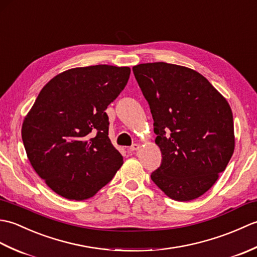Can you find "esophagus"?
Listing matches in <instances>:
<instances>
[{
    "instance_id": "esophagus-1",
    "label": "esophagus",
    "mask_w": 257,
    "mask_h": 257,
    "mask_svg": "<svg viewBox=\"0 0 257 257\" xmlns=\"http://www.w3.org/2000/svg\"><path fill=\"white\" fill-rule=\"evenodd\" d=\"M139 148H140V146H139L138 144H134V145L129 148V152H130V154H135L136 151L139 150Z\"/></svg>"
}]
</instances>
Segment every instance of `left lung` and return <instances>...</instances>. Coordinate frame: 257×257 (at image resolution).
Segmentation results:
<instances>
[{
  "label": "left lung",
  "mask_w": 257,
  "mask_h": 257,
  "mask_svg": "<svg viewBox=\"0 0 257 257\" xmlns=\"http://www.w3.org/2000/svg\"><path fill=\"white\" fill-rule=\"evenodd\" d=\"M154 118L162 155L151 180L169 198L191 201L209 190L234 151L233 113L201 74L168 63L133 67Z\"/></svg>",
  "instance_id": "8db88e82"
}]
</instances>
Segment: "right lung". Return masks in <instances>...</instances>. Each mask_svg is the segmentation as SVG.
Segmentation results:
<instances>
[{
	"instance_id": "obj_1",
	"label": "right lung",
	"mask_w": 257,
	"mask_h": 257,
	"mask_svg": "<svg viewBox=\"0 0 257 257\" xmlns=\"http://www.w3.org/2000/svg\"><path fill=\"white\" fill-rule=\"evenodd\" d=\"M129 67L68 69L43 87L22 125L27 158L54 192L91 198L111 181L123 158L108 138L105 110L123 90Z\"/></svg>"
}]
</instances>
